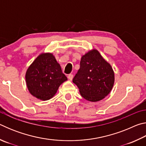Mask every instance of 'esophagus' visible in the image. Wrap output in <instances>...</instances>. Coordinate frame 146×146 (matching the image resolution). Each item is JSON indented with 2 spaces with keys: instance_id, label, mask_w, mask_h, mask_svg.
Segmentation results:
<instances>
[{
  "instance_id": "1",
  "label": "esophagus",
  "mask_w": 146,
  "mask_h": 146,
  "mask_svg": "<svg viewBox=\"0 0 146 146\" xmlns=\"http://www.w3.org/2000/svg\"><path fill=\"white\" fill-rule=\"evenodd\" d=\"M73 77V75H72V74H69L68 76V78H69V80H72Z\"/></svg>"
}]
</instances>
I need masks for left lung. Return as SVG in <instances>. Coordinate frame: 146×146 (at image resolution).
<instances>
[{
  "mask_svg": "<svg viewBox=\"0 0 146 146\" xmlns=\"http://www.w3.org/2000/svg\"><path fill=\"white\" fill-rule=\"evenodd\" d=\"M78 72L73 78L82 97L97 102L106 97L114 84V72L96 49L82 56Z\"/></svg>",
  "mask_w": 146,
  "mask_h": 146,
  "instance_id": "1",
  "label": "left lung"
}]
</instances>
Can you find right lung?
Returning a JSON list of instances; mask_svg holds the SVG:
<instances>
[{"instance_id":"1","label":"right lung","mask_w":146,"mask_h":146,"mask_svg":"<svg viewBox=\"0 0 146 146\" xmlns=\"http://www.w3.org/2000/svg\"><path fill=\"white\" fill-rule=\"evenodd\" d=\"M26 84L32 95L47 100L52 98L67 77L51 53H42L34 60L26 74Z\"/></svg>"}]
</instances>
